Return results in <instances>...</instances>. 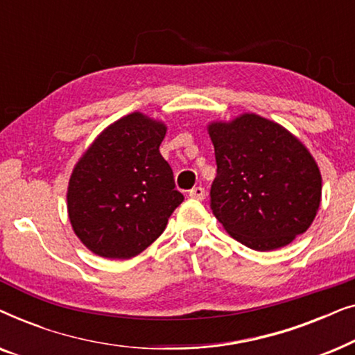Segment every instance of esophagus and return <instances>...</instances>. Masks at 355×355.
Segmentation results:
<instances>
[{
    "label": "esophagus",
    "instance_id": "obj_1",
    "mask_svg": "<svg viewBox=\"0 0 355 355\" xmlns=\"http://www.w3.org/2000/svg\"><path fill=\"white\" fill-rule=\"evenodd\" d=\"M189 196H191V198H196V200H203V198H205V189L200 186L193 187L192 191L189 192Z\"/></svg>",
    "mask_w": 355,
    "mask_h": 355
}]
</instances>
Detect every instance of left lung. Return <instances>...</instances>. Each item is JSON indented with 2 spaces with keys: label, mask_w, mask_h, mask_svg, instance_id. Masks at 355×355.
I'll use <instances>...</instances> for the list:
<instances>
[{
  "label": "left lung",
  "mask_w": 355,
  "mask_h": 355,
  "mask_svg": "<svg viewBox=\"0 0 355 355\" xmlns=\"http://www.w3.org/2000/svg\"><path fill=\"white\" fill-rule=\"evenodd\" d=\"M208 134L218 166L210 207L223 227L260 252L304 234L322 202V174L307 147L255 113L213 121Z\"/></svg>",
  "instance_id": "obj_1"
}]
</instances>
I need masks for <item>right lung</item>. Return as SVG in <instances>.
<instances>
[{"mask_svg": "<svg viewBox=\"0 0 355 355\" xmlns=\"http://www.w3.org/2000/svg\"><path fill=\"white\" fill-rule=\"evenodd\" d=\"M166 124L130 113L101 130L72 169L67 213L95 255L128 260L158 239L184 200L159 153Z\"/></svg>", "mask_w": 355, "mask_h": 355, "instance_id": "right-lung-1", "label": "right lung"}]
</instances>
